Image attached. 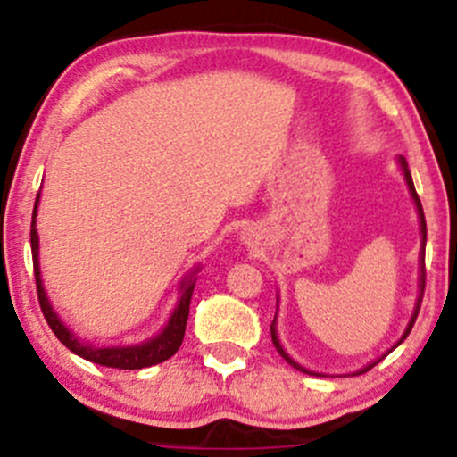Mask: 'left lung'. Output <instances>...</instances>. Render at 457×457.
Returning a JSON list of instances; mask_svg holds the SVG:
<instances>
[{"mask_svg": "<svg viewBox=\"0 0 457 457\" xmlns=\"http://www.w3.org/2000/svg\"><path fill=\"white\" fill-rule=\"evenodd\" d=\"M399 163H401V170H403V176H405V183H407V187H410V194H411V198H414V204H416V211H419V218H420V235H423V242H420V283H419V287H420V296L416 298V307H414V313H411V320L407 322V328H405V333L403 336H401V340L396 342L395 346H399L401 342L405 340L407 336H410V331H411V327H414V322H416V316H419V309H420V301H423V292H425V242H427V224H425V213H423V204H420V198H419V194H416V189H414V180H411V174H410V170H407V161L403 159V156H399ZM270 333H272V342H274V346H277V351L281 353V357L283 360L287 361L289 366H294L296 368V370H301V372H307V375H313L312 370H307V368H303L301 364H296V361L292 360V357L287 355L286 351H283V346H281V342H278V337H277V313H274V320H272V325H270ZM392 346V348H395ZM390 348V351H392ZM387 351V353H390ZM379 361V360H377ZM377 361H372V364H368L366 368H361V370H357V372H353V375H361V372H366V370H370L372 366L377 364Z\"/></svg>", "mask_w": 457, "mask_h": 457, "instance_id": "left-lung-1", "label": "left lung"}]
</instances>
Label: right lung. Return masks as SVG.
I'll return each instance as SVG.
<instances>
[{"instance_id": "right-lung-1", "label": "right lung", "mask_w": 457, "mask_h": 457, "mask_svg": "<svg viewBox=\"0 0 457 457\" xmlns=\"http://www.w3.org/2000/svg\"><path fill=\"white\" fill-rule=\"evenodd\" d=\"M37 207H38V195L37 203H34L32 211V228H30V246H32V262H34V278H37V292H38V305H41L43 316H46L47 325L54 331V336L62 342L71 353L80 355L82 360H89L93 364L109 366V368H120V370H139V368H148L154 364H161V361L170 360L176 351H179L180 345H183L185 337V327H187L189 318V303L191 294H194L195 286V272H191V277L185 278L180 283V298L179 305L171 312L168 325H165L163 331L159 336L150 337V340L141 342V345H130V346H104L96 348L87 342L78 340V336L62 325V320L58 318V313L54 312L50 301H47L46 287H43L41 281V268H38V233L34 228L37 224Z\"/></svg>"}]
</instances>
